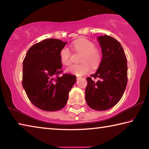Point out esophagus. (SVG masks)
<instances>
[{"mask_svg": "<svg viewBox=\"0 0 149 149\" xmlns=\"http://www.w3.org/2000/svg\"><path fill=\"white\" fill-rule=\"evenodd\" d=\"M80 78H81V77H77V80H78V79H79Z\"/></svg>", "mask_w": 149, "mask_h": 149, "instance_id": "34e87169", "label": "esophagus"}]
</instances>
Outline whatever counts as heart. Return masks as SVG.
<instances>
[{"label":"heart","instance_id":"heart-1","mask_svg":"<svg viewBox=\"0 0 149 149\" xmlns=\"http://www.w3.org/2000/svg\"><path fill=\"white\" fill-rule=\"evenodd\" d=\"M71 47L76 52L83 53L79 64H74L68 69V71L77 75H85L91 70V66L96 67L100 63L102 53L95 44L91 40L86 38H79L73 42ZM71 51L68 47H64L60 52V59L61 63L64 66L71 64Z\"/></svg>","mask_w":149,"mask_h":149}]
</instances>
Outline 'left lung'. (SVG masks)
I'll return each mask as SVG.
<instances>
[{
    "mask_svg": "<svg viewBox=\"0 0 149 149\" xmlns=\"http://www.w3.org/2000/svg\"><path fill=\"white\" fill-rule=\"evenodd\" d=\"M98 39L102 58L95 74L86 78L85 99L92 109L104 111L115 106L123 96L128 82V66L123 48L117 40L107 35Z\"/></svg>",
    "mask_w": 149,
    "mask_h": 149,
    "instance_id": "obj_1",
    "label": "left lung"
}]
</instances>
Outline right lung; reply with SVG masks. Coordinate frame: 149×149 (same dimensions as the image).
I'll return each mask as SVG.
<instances>
[{
  "mask_svg": "<svg viewBox=\"0 0 149 149\" xmlns=\"http://www.w3.org/2000/svg\"><path fill=\"white\" fill-rule=\"evenodd\" d=\"M66 44L58 39L44 40L30 47L23 60V86L29 100L40 109H63L76 81L74 75L63 74L61 70L60 52Z\"/></svg>",
  "mask_w": 149,
  "mask_h": 149,
  "instance_id": "1",
  "label": "right lung"
}]
</instances>
